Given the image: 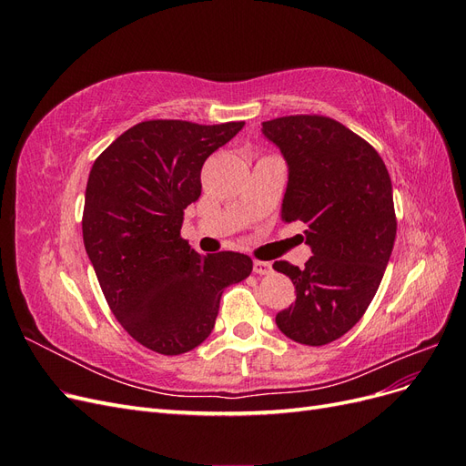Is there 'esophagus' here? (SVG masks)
I'll return each instance as SVG.
<instances>
[{"label": "esophagus", "instance_id": "1", "mask_svg": "<svg viewBox=\"0 0 466 466\" xmlns=\"http://www.w3.org/2000/svg\"><path fill=\"white\" fill-rule=\"evenodd\" d=\"M252 270H255V274H258V276H264L272 270V264L264 262V260H255L252 262Z\"/></svg>", "mask_w": 466, "mask_h": 466}]
</instances>
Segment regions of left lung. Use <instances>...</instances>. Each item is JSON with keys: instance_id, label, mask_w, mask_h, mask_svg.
Instances as JSON below:
<instances>
[{"instance_id": "8db88e82", "label": "left lung", "mask_w": 466, "mask_h": 466, "mask_svg": "<svg viewBox=\"0 0 466 466\" xmlns=\"http://www.w3.org/2000/svg\"><path fill=\"white\" fill-rule=\"evenodd\" d=\"M262 134L289 171L281 221L305 223L313 250L305 268L274 262L295 286L276 324L295 342L324 346L363 317L383 279L397 237L390 177L373 146L329 116L274 118Z\"/></svg>"}]
</instances>
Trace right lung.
Returning <instances> with one entry per match:
<instances>
[{"label": "right lung", "mask_w": 466, "mask_h": 466, "mask_svg": "<svg viewBox=\"0 0 466 466\" xmlns=\"http://www.w3.org/2000/svg\"><path fill=\"white\" fill-rule=\"evenodd\" d=\"M245 122L146 120L93 163L83 243L105 299L136 342L163 356L200 346L214 330L223 289L252 272L241 252L200 257L180 237L200 171Z\"/></svg>", "instance_id": "1"}]
</instances>
